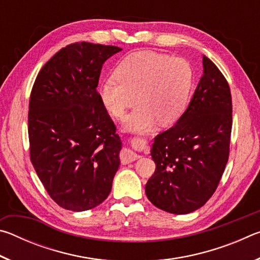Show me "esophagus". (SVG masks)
Instances as JSON below:
<instances>
[{
	"label": "esophagus",
	"mask_w": 260,
	"mask_h": 260,
	"mask_svg": "<svg viewBox=\"0 0 260 260\" xmlns=\"http://www.w3.org/2000/svg\"><path fill=\"white\" fill-rule=\"evenodd\" d=\"M121 162L122 164H128V162H132L138 159V158H140V156L138 155V153H135L134 151L129 150V149H124L121 152Z\"/></svg>",
	"instance_id": "obj_1"
}]
</instances>
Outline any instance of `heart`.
<instances>
[{
  "instance_id": "heart-1",
  "label": "heart",
  "mask_w": 260,
  "mask_h": 260,
  "mask_svg": "<svg viewBox=\"0 0 260 260\" xmlns=\"http://www.w3.org/2000/svg\"><path fill=\"white\" fill-rule=\"evenodd\" d=\"M192 69L183 58L155 51H136L126 56L114 70V78L100 83L101 102L112 117L122 119L134 102L126 128L144 131L158 121L174 124L187 108L192 87Z\"/></svg>"
}]
</instances>
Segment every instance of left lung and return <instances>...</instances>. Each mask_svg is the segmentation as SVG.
<instances>
[{
    "instance_id": "1",
    "label": "left lung",
    "mask_w": 260,
    "mask_h": 260,
    "mask_svg": "<svg viewBox=\"0 0 260 260\" xmlns=\"http://www.w3.org/2000/svg\"><path fill=\"white\" fill-rule=\"evenodd\" d=\"M203 76L186 111L155 138L156 171L146 184L158 209L186 214L200 209L217 189L230 156L232 95L212 60L203 56Z\"/></svg>"
}]
</instances>
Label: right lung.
Masks as SVG:
<instances>
[{
	"mask_svg": "<svg viewBox=\"0 0 260 260\" xmlns=\"http://www.w3.org/2000/svg\"><path fill=\"white\" fill-rule=\"evenodd\" d=\"M120 50L71 43L43 65L30 91V161L65 210L93 209L111 191L121 141L96 88L104 61Z\"/></svg>",
	"mask_w": 260,
	"mask_h": 260,
	"instance_id": "1",
	"label": "right lung"
}]
</instances>
